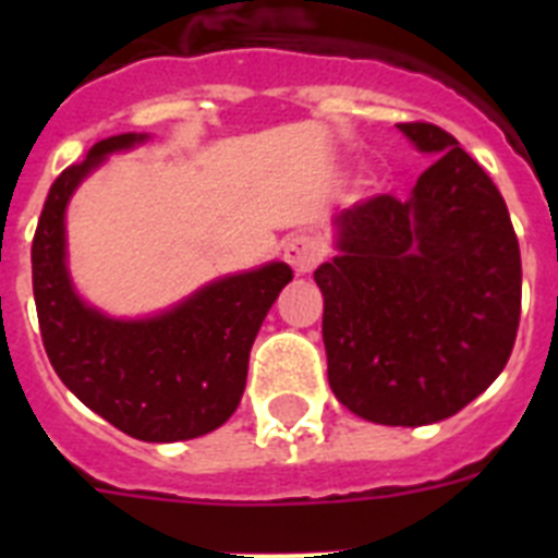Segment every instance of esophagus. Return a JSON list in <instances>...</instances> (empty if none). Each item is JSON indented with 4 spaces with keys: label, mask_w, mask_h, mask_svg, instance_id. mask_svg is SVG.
<instances>
[{
    "label": "esophagus",
    "mask_w": 558,
    "mask_h": 558,
    "mask_svg": "<svg viewBox=\"0 0 558 558\" xmlns=\"http://www.w3.org/2000/svg\"><path fill=\"white\" fill-rule=\"evenodd\" d=\"M322 256H324L322 240H318L315 234H310V231L290 236L288 243H284V259H288L290 268H293L299 276L310 274V270L318 265Z\"/></svg>",
    "instance_id": "34e87169"
}]
</instances>
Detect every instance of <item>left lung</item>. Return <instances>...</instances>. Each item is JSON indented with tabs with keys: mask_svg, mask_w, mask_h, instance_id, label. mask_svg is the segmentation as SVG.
Segmentation results:
<instances>
[{
	"mask_svg": "<svg viewBox=\"0 0 558 558\" xmlns=\"http://www.w3.org/2000/svg\"><path fill=\"white\" fill-rule=\"evenodd\" d=\"M433 165L411 198L335 215L318 265L329 388L352 413L391 427L456 416L497 379L520 327L522 265L506 201L430 122L397 125Z\"/></svg>",
	"mask_w": 558,
	"mask_h": 558,
	"instance_id": "left-lung-1",
	"label": "left lung"
}]
</instances>
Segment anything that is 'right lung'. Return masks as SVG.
<instances>
[{
    "label": "right lung",
    "instance_id": "right-lung-1",
    "mask_svg": "<svg viewBox=\"0 0 558 558\" xmlns=\"http://www.w3.org/2000/svg\"><path fill=\"white\" fill-rule=\"evenodd\" d=\"M147 140H100L49 186L33 236V293L44 349L63 386L128 436L170 445L218 430L236 411L256 332L293 270L265 263L220 276L145 318H113L81 299L66 263L69 201L111 153Z\"/></svg>",
    "mask_w": 558,
    "mask_h": 558
}]
</instances>
